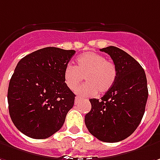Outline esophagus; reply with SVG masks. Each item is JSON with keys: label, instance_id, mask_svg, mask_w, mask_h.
<instances>
[{"label": "esophagus", "instance_id": "obj_1", "mask_svg": "<svg viewBox=\"0 0 160 160\" xmlns=\"http://www.w3.org/2000/svg\"><path fill=\"white\" fill-rule=\"evenodd\" d=\"M81 99H82V98H81V97H75V104H77V103L80 102Z\"/></svg>", "mask_w": 160, "mask_h": 160}]
</instances>
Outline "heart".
<instances>
[{
  "mask_svg": "<svg viewBox=\"0 0 160 160\" xmlns=\"http://www.w3.org/2000/svg\"><path fill=\"white\" fill-rule=\"evenodd\" d=\"M115 63L106 60L104 56L96 52H86L77 58V65L68 63L63 70V81L70 89H74L83 80L76 93L82 97L95 96L97 91L104 94L109 91L117 79Z\"/></svg>",
  "mask_w": 160,
  "mask_h": 160,
  "instance_id": "obj_1",
  "label": "heart"
}]
</instances>
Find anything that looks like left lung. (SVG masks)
I'll use <instances>...</instances> for the list:
<instances>
[{
    "mask_svg": "<svg viewBox=\"0 0 160 160\" xmlns=\"http://www.w3.org/2000/svg\"><path fill=\"white\" fill-rule=\"evenodd\" d=\"M100 50L110 55L118 74L101 100H89L91 110L85 124L98 140L117 142L132 135L140 124L148 99L147 79L140 63L124 50L114 46Z\"/></svg>",
    "mask_w": 160,
    "mask_h": 160,
    "instance_id": "8db88e82",
    "label": "left lung"
}]
</instances>
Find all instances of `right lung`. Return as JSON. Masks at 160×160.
Segmentation results:
<instances>
[{"label": "right lung", "mask_w": 160, "mask_h": 160, "mask_svg": "<svg viewBox=\"0 0 160 160\" xmlns=\"http://www.w3.org/2000/svg\"><path fill=\"white\" fill-rule=\"evenodd\" d=\"M75 50L48 47L20 60L8 84V112L16 128L45 139L63 127L75 95L63 81V70Z\"/></svg>", "instance_id": "1"}]
</instances>
